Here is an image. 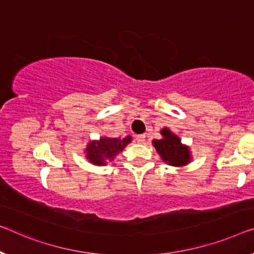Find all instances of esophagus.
Segmentation results:
<instances>
[{
  "instance_id": "obj_1",
  "label": "esophagus",
  "mask_w": 254,
  "mask_h": 254,
  "mask_svg": "<svg viewBox=\"0 0 254 254\" xmlns=\"http://www.w3.org/2000/svg\"><path fill=\"white\" fill-rule=\"evenodd\" d=\"M135 138H136V140H137V143H144V142H145V135H144V134L136 135Z\"/></svg>"
}]
</instances>
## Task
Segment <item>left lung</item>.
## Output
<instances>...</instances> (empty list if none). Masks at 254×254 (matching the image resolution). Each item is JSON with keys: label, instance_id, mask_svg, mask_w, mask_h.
Listing matches in <instances>:
<instances>
[{"label": "left lung", "instance_id": "8db88e82", "mask_svg": "<svg viewBox=\"0 0 254 254\" xmlns=\"http://www.w3.org/2000/svg\"><path fill=\"white\" fill-rule=\"evenodd\" d=\"M161 134L163 138L154 139L153 145L163 161L175 167L187 165L190 159L189 147L182 145L181 139L167 128L161 130Z\"/></svg>", "mask_w": 254, "mask_h": 254}]
</instances>
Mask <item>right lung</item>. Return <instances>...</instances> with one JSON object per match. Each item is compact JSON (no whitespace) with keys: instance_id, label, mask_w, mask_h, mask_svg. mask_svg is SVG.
<instances>
[{"instance_id":"add662e5","label":"right lung","mask_w":254,"mask_h":254,"mask_svg":"<svg viewBox=\"0 0 254 254\" xmlns=\"http://www.w3.org/2000/svg\"><path fill=\"white\" fill-rule=\"evenodd\" d=\"M131 142L130 136L126 137H101L100 140L88 143L86 157L93 165L104 166L112 161L119 152H122L128 143Z\"/></svg>"}]
</instances>
